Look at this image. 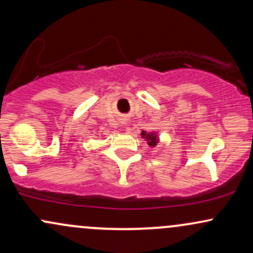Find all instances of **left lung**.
<instances>
[{"instance_id":"8db88e82","label":"left lung","mask_w":253,"mask_h":253,"mask_svg":"<svg viewBox=\"0 0 253 253\" xmlns=\"http://www.w3.org/2000/svg\"><path fill=\"white\" fill-rule=\"evenodd\" d=\"M140 135H141V138L146 141L147 145H149L150 147H156L157 144L159 143V135H158V133L155 132V130H152V132H146V130H143V132L140 133Z\"/></svg>"}]
</instances>
